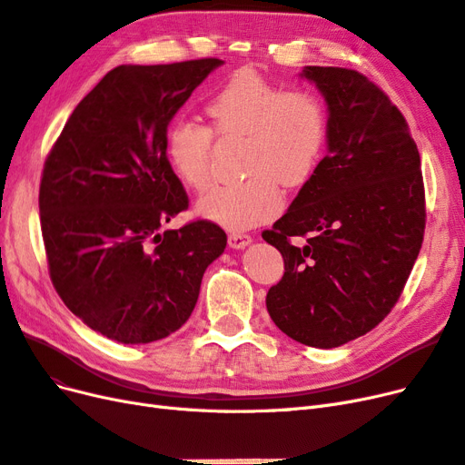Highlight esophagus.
<instances>
[{
    "label": "esophagus",
    "mask_w": 465,
    "mask_h": 465,
    "mask_svg": "<svg viewBox=\"0 0 465 465\" xmlns=\"http://www.w3.org/2000/svg\"><path fill=\"white\" fill-rule=\"evenodd\" d=\"M251 243V235L247 233H230L228 235V245L232 249H243Z\"/></svg>",
    "instance_id": "obj_1"
}]
</instances>
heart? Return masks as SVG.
Listing matches in <instances>:
<instances>
[{
  "label": "heart",
  "mask_w": 465,
  "mask_h": 465,
  "mask_svg": "<svg viewBox=\"0 0 465 465\" xmlns=\"http://www.w3.org/2000/svg\"><path fill=\"white\" fill-rule=\"evenodd\" d=\"M211 127L175 122L166 133V154L185 187L211 183L214 134L243 139V182L208 191L197 213L228 230H249L276 218L280 185L303 187L317 172L328 137L324 102L309 88H286L254 69H239L204 108Z\"/></svg>",
  "instance_id": "obj_1"
}]
</instances>
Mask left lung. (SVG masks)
Listing matches in <instances>:
<instances>
[{
	"label": "left lung",
	"instance_id": "1",
	"mask_svg": "<svg viewBox=\"0 0 465 465\" xmlns=\"http://www.w3.org/2000/svg\"><path fill=\"white\" fill-rule=\"evenodd\" d=\"M302 74L328 104V154L262 232L283 259L266 309L283 334L328 350L371 332L398 303L423 243L425 185L410 125L382 88L346 67Z\"/></svg>",
	"mask_w": 465,
	"mask_h": 465
}]
</instances>
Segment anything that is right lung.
Wrapping results in <instances>:
<instances>
[{"label":"right lung","mask_w":465,"mask_h":465,"mask_svg":"<svg viewBox=\"0 0 465 465\" xmlns=\"http://www.w3.org/2000/svg\"><path fill=\"white\" fill-rule=\"evenodd\" d=\"M222 59L119 65L73 110L44 162L40 228L67 309L110 340L148 343L182 328L206 266L226 249L211 220L163 223L189 208L166 154L175 112Z\"/></svg>","instance_id":"1"}]
</instances>
